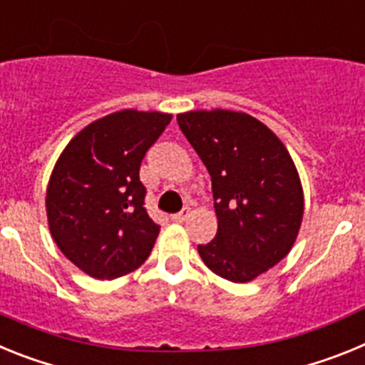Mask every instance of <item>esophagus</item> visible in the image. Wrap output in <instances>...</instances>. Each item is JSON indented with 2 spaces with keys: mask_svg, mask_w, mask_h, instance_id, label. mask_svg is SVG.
Wrapping results in <instances>:
<instances>
[{
  "mask_svg": "<svg viewBox=\"0 0 365 365\" xmlns=\"http://www.w3.org/2000/svg\"><path fill=\"white\" fill-rule=\"evenodd\" d=\"M190 217V208H182V210L179 212V214H173V221L175 222H182V221H186V219Z\"/></svg>",
  "mask_w": 365,
  "mask_h": 365,
  "instance_id": "1",
  "label": "esophagus"
}]
</instances>
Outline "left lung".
<instances>
[{
  "label": "left lung",
  "instance_id": "left-lung-1",
  "mask_svg": "<svg viewBox=\"0 0 365 365\" xmlns=\"http://www.w3.org/2000/svg\"><path fill=\"white\" fill-rule=\"evenodd\" d=\"M177 122L212 177L217 234L199 245V256L228 282H252L298 237L305 202L294 160L248 113L197 109L179 113Z\"/></svg>",
  "mask_w": 365,
  "mask_h": 365
}]
</instances>
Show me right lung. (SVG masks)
Listing matches in <instances>:
<instances>
[{
  "instance_id": "1",
  "label": "right lung",
  "mask_w": 365,
  "mask_h": 365,
  "mask_svg": "<svg viewBox=\"0 0 365 365\" xmlns=\"http://www.w3.org/2000/svg\"><path fill=\"white\" fill-rule=\"evenodd\" d=\"M170 113L122 109L87 124L58 157L45 193L56 247L95 279L133 272L151 254L160 227L144 208V155Z\"/></svg>"
}]
</instances>
